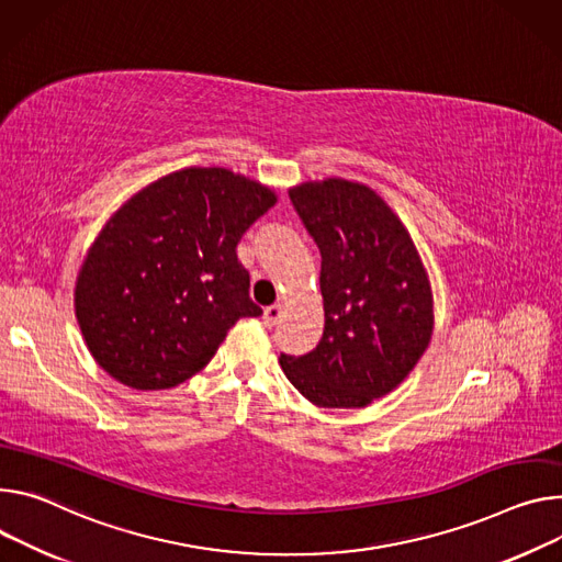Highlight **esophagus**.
I'll list each match as a JSON object with an SVG mask.
<instances>
[{
	"label": "esophagus",
	"instance_id": "obj_1",
	"mask_svg": "<svg viewBox=\"0 0 562 562\" xmlns=\"http://www.w3.org/2000/svg\"><path fill=\"white\" fill-rule=\"evenodd\" d=\"M282 314H284V307H282L280 302H278V304H271V307L265 310V323H267V325H276V323L282 318Z\"/></svg>",
	"mask_w": 562,
	"mask_h": 562
}]
</instances>
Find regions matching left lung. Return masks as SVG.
Returning a JSON list of instances; mask_svg holds the SVG:
<instances>
[{"label": "left lung", "mask_w": 562, "mask_h": 562, "mask_svg": "<svg viewBox=\"0 0 562 562\" xmlns=\"http://www.w3.org/2000/svg\"><path fill=\"white\" fill-rule=\"evenodd\" d=\"M321 248L325 331L314 351L280 356L293 387L318 407H366L424 356L435 325L422 255L385 199L329 177L289 190Z\"/></svg>", "instance_id": "obj_1"}]
</instances>
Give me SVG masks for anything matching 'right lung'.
I'll use <instances>...</instances> for the list:
<instances>
[{"mask_svg":"<svg viewBox=\"0 0 562 562\" xmlns=\"http://www.w3.org/2000/svg\"><path fill=\"white\" fill-rule=\"evenodd\" d=\"M276 203L260 181L196 166L130 196L76 278V318L93 361L134 390H168L206 368L239 318L262 314L237 241Z\"/></svg>","mask_w":562,"mask_h":562,"instance_id":"1","label":"right lung"}]
</instances>
